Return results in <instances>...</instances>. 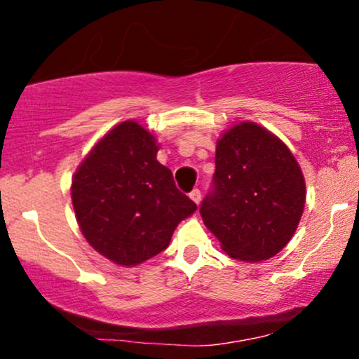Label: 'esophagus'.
<instances>
[{
  "instance_id": "esophagus-1",
  "label": "esophagus",
  "mask_w": 359,
  "mask_h": 359,
  "mask_svg": "<svg viewBox=\"0 0 359 359\" xmlns=\"http://www.w3.org/2000/svg\"><path fill=\"white\" fill-rule=\"evenodd\" d=\"M189 197H191L194 203L199 205V203H201V191H199V189H194V191L189 194Z\"/></svg>"
}]
</instances>
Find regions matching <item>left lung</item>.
Here are the masks:
<instances>
[{"instance_id": "1", "label": "left lung", "mask_w": 359, "mask_h": 359, "mask_svg": "<svg viewBox=\"0 0 359 359\" xmlns=\"http://www.w3.org/2000/svg\"><path fill=\"white\" fill-rule=\"evenodd\" d=\"M306 205V180L285 143L241 121L216 145L214 191L201 205L205 228L234 259L257 263L283 250Z\"/></svg>"}]
</instances>
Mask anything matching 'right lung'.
Masks as SVG:
<instances>
[{"mask_svg":"<svg viewBox=\"0 0 359 359\" xmlns=\"http://www.w3.org/2000/svg\"><path fill=\"white\" fill-rule=\"evenodd\" d=\"M160 145L135 119L118 123L90 148L72 177L81 233L119 266H137L163 251L197 205L156 160Z\"/></svg>","mask_w":359,"mask_h":359,"instance_id":"obj_1","label":"right lung"}]
</instances>
